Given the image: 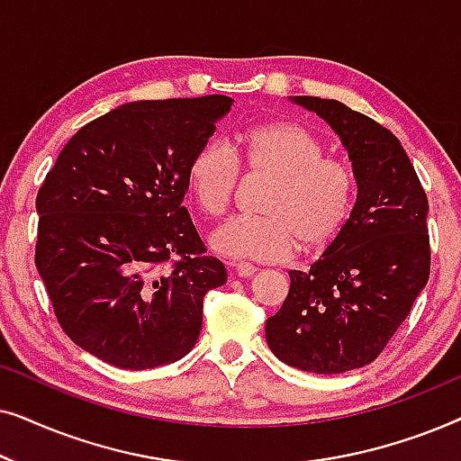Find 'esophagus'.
I'll return each mask as SVG.
<instances>
[{"label": "esophagus", "mask_w": 461, "mask_h": 461, "mask_svg": "<svg viewBox=\"0 0 461 461\" xmlns=\"http://www.w3.org/2000/svg\"><path fill=\"white\" fill-rule=\"evenodd\" d=\"M230 267L237 273V276H243V279H249V276L256 273V267L249 262H237V264H230Z\"/></svg>", "instance_id": "esophagus-1"}]
</instances>
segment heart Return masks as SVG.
<instances>
[{"mask_svg":"<svg viewBox=\"0 0 461 461\" xmlns=\"http://www.w3.org/2000/svg\"><path fill=\"white\" fill-rule=\"evenodd\" d=\"M312 130L295 122L260 123L243 131L237 154L229 144H201L188 163V188L207 218H222L239 185V161L256 178H268L262 216L237 218L212 235V248L229 258L281 262L300 245L321 251L348 226L357 203V178L346 163L325 157Z\"/></svg>","mask_w":461,"mask_h":461,"instance_id":"1","label":"heart"}]
</instances>
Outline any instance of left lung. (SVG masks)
Returning <instances> with one entry per match:
<instances>
[{
	"mask_svg": "<svg viewBox=\"0 0 461 461\" xmlns=\"http://www.w3.org/2000/svg\"><path fill=\"white\" fill-rule=\"evenodd\" d=\"M342 138L357 178L348 226L267 321L283 363L312 374L363 367L386 348L430 275L428 197L399 138L338 100L294 96Z\"/></svg>",
	"mask_w": 461,
	"mask_h": 461,
	"instance_id": "8db88e82",
	"label": "left lung"
}]
</instances>
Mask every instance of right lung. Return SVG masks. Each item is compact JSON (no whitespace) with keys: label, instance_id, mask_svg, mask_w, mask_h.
I'll return each mask as SVG.
<instances>
[{"label":"right lung","instance_id":"add662e5","mask_svg":"<svg viewBox=\"0 0 461 461\" xmlns=\"http://www.w3.org/2000/svg\"><path fill=\"white\" fill-rule=\"evenodd\" d=\"M232 98L138 100L84 125L37 193L35 267L62 331L122 369L178 361L226 283L182 205L193 155Z\"/></svg>","mask_w":461,"mask_h":461}]
</instances>
